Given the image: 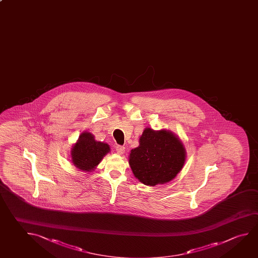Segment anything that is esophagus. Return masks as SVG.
<instances>
[{"label": "esophagus", "mask_w": 258, "mask_h": 258, "mask_svg": "<svg viewBox=\"0 0 258 258\" xmlns=\"http://www.w3.org/2000/svg\"><path fill=\"white\" fill-rule=\"evenodd\" d=\"M116 151H117V153L119 154V155H122L124 152H125V148L123 147V146H116Z\"/></svg>", "instance_id": "1"}]
</instances>
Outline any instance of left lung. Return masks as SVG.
Masks as SVG:
<instances>
[{"label": "left lung", "mask_w": 258, "mask_h": 258, "mask_svg": "<svg viewBox=\"0 0 258 258\" xmlns=\"http://www.w3.org/2000/svg\"><path fill=\"white\" fill-rule=\"evenodd\" d=\"M185 160V147L171 131L147 127L139 147L131 149L128 163L136 178L153 186L175 178Z\"/></svg>", "instance_id": "8db88e82"}]
</instances>
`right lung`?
Instances as JSON below:
<instances>
[{"label": "right lung", "mask_w": 258, "mask_h": 258, "mask_svg": "<svg viewBox=\"0 0 258 258\" xmlns=\"http://www.w3.org/2000/svg\"><path fill=\"white\" fill-rule=\"evenodd\" d=\"M110 151L109 145L96 141L90 132L82 133L72 149V160L74 166L82 171L91 172L105 155Z\"/></svg>", "instance_id": "right-lung-1"}]
</instances>
